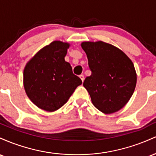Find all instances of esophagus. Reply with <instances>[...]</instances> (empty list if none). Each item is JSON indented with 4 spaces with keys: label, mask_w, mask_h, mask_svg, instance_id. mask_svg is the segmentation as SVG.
I'll use <instances>...</instances> for the list:
<instances>
[{
    "label": "esophagus",
    "mask_w": 156,
    "mask_h": 156,
    "mask_svg": "<svg viewBox=\"0 0 156 156\" xmlns=\"http://www.w3.org/2000/svg\"><path fill=\"white\" fill-rule=\"evenodd\" d=\"M79 77H80V79H81L82 81L83 82V80H84V76H83V75H80Z\"/></svg>",
    "instance_id": "esophagus-1"
}]
</instances>
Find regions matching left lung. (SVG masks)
Instances as JSON below:
<instances>
[{"label":"left lung","instance_id":"left-lung-1","mask_svg":"<svg viewBox=\"0 0 156 156\" xmlns=\"http://www.w3.org/2000/svg\"><path fill=\"white\" fill-rule=\"evenodd\" d=\"M80 45L92 71L83 87L93 105L104 114L118 112L135 90L137 78L133 62L120 49L102 41L83 42Z\"/></svg>","mask_w":156,"mask_h":156}]
</instances>
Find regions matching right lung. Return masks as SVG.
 Masks as SVG:
<instances>
[{
  "mask_svg": "<svg viewBox=\"0 0 156 156\" xmlns=\"http://www.w3.org/2000/svg\"><path fill=\"white\" fill-rule=\"evenodd\" d=\"M69 46L67 42L53 41L39 50L24 68L23 85L27 96L46 112H55L63 106L82 83L64 60Z\"/></svg>",
  "mask_w": 156,
  "mask_h": 156,
  "instance_id": "1",
  "label": "right lung"
}]
</instances>
